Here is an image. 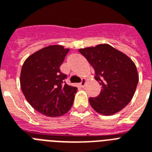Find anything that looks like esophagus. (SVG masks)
<instances>
[{
    "mask_svg": "<svg viewBox=\"0 0 152 152\" xmlns=\"http://www.w3.org/2000/svg\"><path fill=\"white\" fill-rule=\"evenodd\" d=\"M86 85V79L85 78H82V82H80V86H82V87H84Z\"/></svg>",
    "mask_w": 152,
    "mask_h": 152,
    "instance_id": "1",
    "label": "esophagus"
}]
</instances>
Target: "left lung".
<instances>
[{"mask_svg": "<svg viewBox=\"0 0 152 152\" xmlns=\"http://www.w3.org/2000/svg\"><path fill=\"white\" fill-rule=\"evenodd\" d=\"M95 70V78L102 86L101 92L89 98L96 112L111 115L118 112L131 101L139 77L135 64L127 56L107 44L81 48Z\"/></svg>", "mask_w": 152, "mask_h": 152, "instance_id": "1", "label": "left lung"}]
</instances>
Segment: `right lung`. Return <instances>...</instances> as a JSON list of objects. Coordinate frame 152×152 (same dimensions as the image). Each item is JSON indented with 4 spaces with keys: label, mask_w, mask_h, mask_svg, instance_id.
Instances as JSON below:
<instances>
[{
    "label": "right lung",
    "mask_w": 152,
    "mask_h": 152,
    "mask_svg": "<svg viewBox=\"0 0 152 152\" xmlns=\"http://www.w3.org/2000/svg\"><path fill=\"white\" fill-rule=\"evenodd\" d=\"M68 48L50 45L25 60L21 70L22 92L32 107L48 117H59L72 107L77 87L68 86L60 66Z\"/></svg>",
    "instance_id": "add662e5"
}]
</instances>
